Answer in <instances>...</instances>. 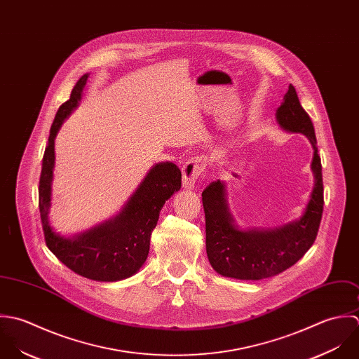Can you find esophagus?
Returning <instances> with one entry per match:
<instances>
[{"instance_id": "1", "label": "esophagus", "mask_w": 359, "mask_h": 359, "mask_svg": "<svg viewBox=\"0 0 359 359\" xmlns=\"http://www.w3.org/2000/svg\"><path fill=\"white\" fill-rule=\"evenodd\" d=\"M207 168V158L205 156H194L190 158L184 165H183V187L186 190L194 189V184L198 179V176L204 172Z\"/></svg>"}]
</instances>
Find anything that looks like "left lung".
<instances>
[{
    "label": "left lung",
    "instance_id": "obj_1",
    "mask_svg": "<svg viewBox=\"0 0 359 359\" xmlns=\"http://www.w3.org/2000/svg\"><path fill=\"white\" fill-rule=\"evenodd\" d=\"M276 121L285 132L301 133L312 145L313 189L298 219L273 229H241L229 210L224 182H212L203 191L207 255L211 266L224 278L261 280L282 273L312 247L319 230L323 212L322 163L313 125L291 84L276 111Z\"/></svg>",
    "mask_w": 359,
    "mask_h": 359
}]
</instances>
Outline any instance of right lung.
Segmentation results:
<instances>
[{
  "instance_id": "add662e5",
  "label": "right lung",
  "mask_w": 359,
  "mask_h": 359,
  "mask_svg": "<svg viewBox=\"0 0 359 359\" xmlns=\"http://www.w3.org/2000/svg\"><path fill=\"white\" fill-rule=\"evenodd\" d=\"M87 79L88 73L77 80L71 98L60 107L53 122L43 156L39 208L47 247L64 265L74 273L95 282H118L133 276L143 266L159 212L165 201L182 187V172L172 162L155 163L121 212L72 237L57 233L48 217L55 166V137L64 121L77 108Z\"/></svg>"
}]
</instances>
